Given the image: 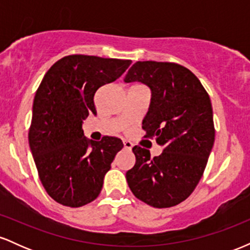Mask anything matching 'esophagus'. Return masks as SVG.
<instances>
[{
  "label": "esophagus",
  "instance_id": "34e87169",
  "mask_svg": "<svg viewBox=\"0 0 250 250\" xmlns=\"http://www.w3.org/2000/svg\"><path fill=\"white\" fill-rule=\"evenodd\" d=\"M123 146H125V149H128V150L133 148V143L130 141H123Z\"/></svg>",
  "mask_w": 250,
  "mask_h": 250
}]
</instances>
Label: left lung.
Masks as SVG:
<instances>
[{"instance_id": "obj_1", "label": "left lung", "mask_w": 250, "mask_h": 250, "mask_svg": "<svg viewBox=\"0 0 250 250\" xmlns=\"http://www.w3.org/2000/svg\"><path fill=\"white\" fill-rule=\"evenodd\" d=\"M135 81L150 88L142 128L163 151L151 157L148 149L135 146L128 186L151 207H174L193 193L207 166L215 140L210 99L200 80L177 63L136 62L125 77L127 83Z\"/></svg>"}]
</instances>
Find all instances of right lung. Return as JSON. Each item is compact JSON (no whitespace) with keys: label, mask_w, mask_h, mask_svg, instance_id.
<instances>
[{"label":"right lung","mask_w":250,"mask_h":250,"mask_svg":"<svg viewBox=\"0 0 250 250\" xmlns=\"http://www.w3.org/2000/svg\"><path fill=\"white\" fill-rule=\"evenodd\" d=\"M130 60L69 55L54 63L37 88L29 128V146L45 191L60 205L77 208L102 190L103 179L116 154L120 139L91 141L82 122L96 114L97 89L114 82Z\"/></svg>","instance_id":"1"}]
</instances>
